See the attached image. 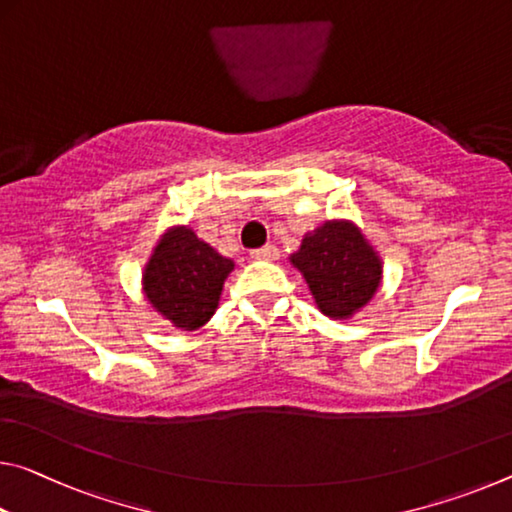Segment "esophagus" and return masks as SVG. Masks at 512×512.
Returning <instances> with one entry per match:
<instances>
[{
  "label": "esophagus",
  "mask_w": 512,
  "mask_h": 512,
  "mask_svg": "<svg viewBox=\"0 0 512 512\" xmlns=\"http://www.w3.org/2000/svg\"><path fill=\"white\" fill-rule=\"evenodd\" d=\"M250 257L253 259H278L280 257V250H278V246H273V243H266V246H262V248H255V250H250Z\"/></svg>",
  "instance_id": "obj_1"
}]
</instances>
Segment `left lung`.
Here are the masks:
<instances>
[{
  "instance_id": "8db88e82",
  "label": "left lung",
  "mask_w": 512,
  "mask_h": 512,
  "mask_svg": "<svg viewBox=\"0 0 512 512\" xmlns=\"http://www.w3.org/2000/svg\"><path fill=\"white\" fill-rule=\"evenodd\" d=\"M291 264L303 273L319 310L348 319L373 298L380 285V257L348 221H326L307 234Z\"/></svg>"
}]
</instances>
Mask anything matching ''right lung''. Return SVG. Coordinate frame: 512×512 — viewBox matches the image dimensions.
I'll use <instances>...</instances> for the list:
<instances>
[{
    "instance_id": "1",
    "label": "right lung",
    "mask_w": 512,
    "mask_h": 512,
    "mask_svg": "<svg viewBox=\"0 0 512 512\" xmlns=\"http://www.w3.org/2000/svg\"><path fill=\"white\" fill-rule=\"evenodd\" d=\"M232 259L200 241L191 227H173L145 264L143 289L154 310L177 328L196 330L212 319Z\"/></svg>"
}]
</instances>
